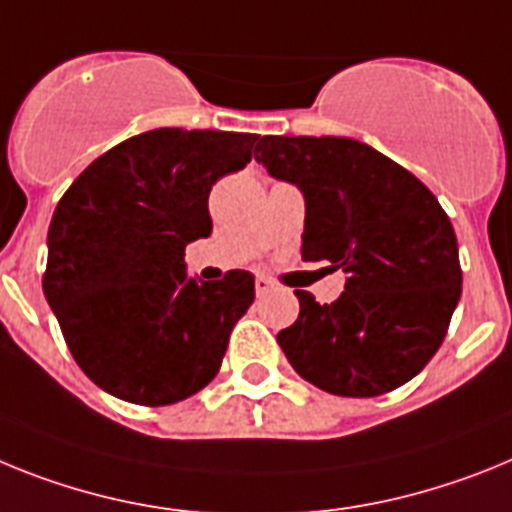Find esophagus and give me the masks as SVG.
<instances>
[{"label": "esophagus", "mask_w": 512, "mask_h": 512, "mask_svg": "<svg viewBox=\"0 0 512 512\" xmlns=\"http://www.w3.org/2000/svg\"><path fill=\"white\" fill-rule=\"evenodd\" d=\"M270 288H273V283H270L268 278H262V275H257V278H255V291H257V296H265V293H268Z\"/></svg>", "instance_id": "obj_1"}]
</instances>
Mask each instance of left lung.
Here are the masks:
<instances>
[{"label": "left lung", "mask_w": 512, "mask_h": 512, "mask_svg": "<svg viewBox=\"0 0 512 512\" xmlns=\"http://www.w3.org/2000/svg\"><path fill=\"white\" fill-rule=\"evenodd\" d=\"M255 159L304 193L301 257L348 275L332 304L299 296L278 345L301 379L379 397L438 353L461 299L459 244L438 198L381 151L340 136H262Z\"/></svg>", "instance_id": "obj_1"}]
</instances>
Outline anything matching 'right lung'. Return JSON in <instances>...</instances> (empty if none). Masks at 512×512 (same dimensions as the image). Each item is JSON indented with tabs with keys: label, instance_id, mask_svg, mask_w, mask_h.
<instances>
[{
	"label": "right lung",
	"instance_id": "obj_1",
	"mask_svg": "<svg viewBox=\"0 0 512 512\" xmlns=\"http://www.w3.org/2000/svg\"><path fill=\"white\" fill-rule=\"evenodd\" d=\"M257 139L139 133L97 157L53 211L43 293L74 361L113 397L164 407L219 373L255 278H188L185 247L211 234L208 193L247 167Z\"/></svg>",
	"mask_w": 512,
	"mask_h": 512
}]
</instances>
